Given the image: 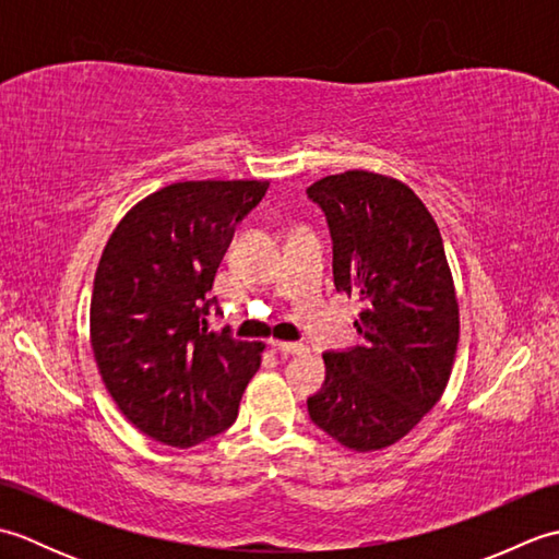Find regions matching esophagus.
Listing matches in <instances>:
<instances>
[{
	"instance_id": "esophagus-1",
	"label": "esophagus",
	"mask_w": 559,
	"mask_h": 559,
	"mask_svg": "<svg viewBox=\"0 0 559 559\" xmlns=\"http://www.w3.org/2000/svg\"><path fill=\"white\" fill-rule=\"evenodd\" d=\"M269 346L273 350H278L283 355H300L305 348L300 346V343H290V341H278V338H271Z\"/></svg>"
}]
</instances>
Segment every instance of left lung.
<instances>
[{
    "label": "left lung",
    "instance_id": "8db88e82",
    "mask_svg": "<svg viewBox=\"0 0 559 559\" xmlns=\"http://www.w3.org/2000/svg\"><path fill=\"white\" fill-rule=\"evenodd\" d=\"M307 194L326 213L336 290L365 305L362 346L324 353V386L307 411L346 449H386L437 406L454 367L459 298L442 235L396 177L346 170Z\"/></svg>",
    "mask_w": 559,
    "mask_h": 559
}]
</instances>
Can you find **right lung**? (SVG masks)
Listing matches in <instances>:
<instances>
[{
  "label": "right lung",
  "instance_id": "right-lung-1",
  "mask_svg": "<svg viewBox=\"0 0 559 559\" xmlns=\"http://www.w3.org/2000/svg\"><path fill=\"white\" fill-rule=\"evenodd\" d=\"M266 180L173 182L117 223L93 281L91 348L124 418L168 447L235 423L264 343L211 331L209 290Z\"/></svg>",
  "mask_w": 559,
  "mask_h": 559
}]
</instances>
